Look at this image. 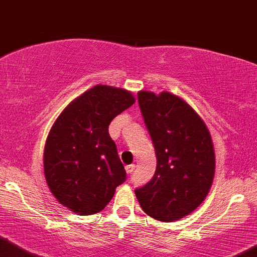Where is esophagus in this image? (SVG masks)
I'll return each instance as SVG.
<instances>
[{
  "label": "esophagus",
  "mask_w": 257,
  "mask_h": 257,
  "mask_svg": "<svg viewBox=\"0 0 257 257\" xmlns=\"http://www.w3.org/2000/svg\"><path fill=\"white\" fill-rule=\"evenodd\" d=\"M134 168H136V165H134V164H132V165H126L125 166L126 173H128V174H132V173L134 172Z\"/></svg>",
  "instance_id": "obj_1"
}]
</instances>
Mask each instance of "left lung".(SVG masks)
Here are the masks:
<instances>
[{
	"mask_svg": "<svg viewBox=\"0 0 257 257\" xmlns=\"http://www.w3.org/2000/svg\"><path fill=\"white\" fill-rule=\"evenodd\" d=\"M138 102L157 157L154 178L136 189L146 214L172 223L195 211L206 198L215 175L211 136L183 98L161 92H138Z\"/></svg>",
	"mask_w": 257,
	"mask_h": 257,
	"instance_id": "8db88e82",
	"label": "left lung"
}]
</instances>
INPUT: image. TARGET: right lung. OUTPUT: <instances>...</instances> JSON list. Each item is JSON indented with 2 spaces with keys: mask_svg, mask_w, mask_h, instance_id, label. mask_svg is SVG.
Returning <instances> with one entry per match:
<instances>
[{
  "mask_svg": "<svg viewBox=\"0 0 257 257\" xmlns=\"http://www.w3.org/2000/svg\"><path fill=\"white\" fill-rule=\"evenodd\" d=\"M134 102L126 89L97 84L74 98L55 120L43 154L46 182L74 214L102 211L125 180L108 125Z\"/></svg>",
  "mask_w": 257,
  "mask_h": 257,
  "instance_id": "obj_1",
  "label": "right lung"
}]
</instances>
